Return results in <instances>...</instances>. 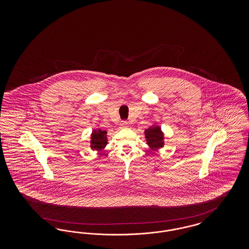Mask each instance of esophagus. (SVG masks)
<instances>
[{
	"mask_svg": "<svg viewBox=\"0 0 249 249\" xmlns=\"http://www.w3.org/2000/svg\"><path fill=\"white\" fill-rule=\"evenodd\" d=\"M128 126H129V124H128L127 121H122L120 123V128L121 129H126V128H128Z\"/></svg>",
	"mask_w": 249,
	"mask_h": 249,
	"instance_id": "obj_1",
	"label": "esophagus"
}]
</instances>
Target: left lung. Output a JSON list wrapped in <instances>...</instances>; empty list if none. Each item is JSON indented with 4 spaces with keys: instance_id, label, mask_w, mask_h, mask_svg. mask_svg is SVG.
Returning <instances> with one entry per match:
<instances>
[{
    "instance_id": "obj_1",
    "label": "left lung",
    "mask_w": 249,
    "mask_h": 249,
    "mask_svg": "<svg viewBox=\"0 0 249 249\" xmlns=\"http://www.w3.org/2000/svg\"><path fill=\"white\" fill-rule=\"evenodd\" d=\"M144 138L149 148L153 151L162 148L165 144L164 132L160 125L153 124L144 130Z\"/></svg>"
}]
</instances>
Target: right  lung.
<instances>
[{
  "mask_svg": "<svg viewBox=\"0 0 249 249\" xmlns=\"http://www.w3.org/2000/svg\"><path fill=\"white\" fill-rule=\"evenodd\" d=\"M107 130H93L90 133V140H89V146L93 151H101L103 150L107 143Z\"/></svg>",
  "mask_w": 249,
  "mask_h": 249,
  "instance_id": "1",
  "label": "right lung"
}]
</instances>
